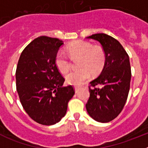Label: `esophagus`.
<instances>
[{
    "mask_svg": "<svg viewBox=\"0 0 148 148\" xmlns=\"http://www.w3.org/2000/svg\"><path fill=\"white\" fill-rule=\"evenodd\" d=\"M75 92H78V87H75Z\"/></svg>",
    "mask_w": 148,
    "mask_h": 148,
    "instance_id": "esophagus-1",
    "label": "esophagus"
}]
</instances>
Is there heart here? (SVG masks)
Returning <instances> with one entry per match:
<instances>
[{"mask_svg":"<svg viewBox=\"0 0 148 148\" xmlns=\"http://www.w3.org/2000/svg\"><path fill=\"white\" fill-rule=\"evenodd\" d=\"M72 59L78 58L77 70L68 73L66 81L75 86L82 85L90 78V75H98L101 72L105 64V53L101 47L92 46L90 42L75 40L66 47ZM55 64L61 73H66L70 68V61L62 51H58L55 58Z\"/></svg>","mask_w":148,"mask_h":148,"instance_id":"1","label":"heart"}]
</instances>
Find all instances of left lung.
I'll list each match as a JSON object with an SVG mask.
<instances>
[{"instance_id": "obj_1", "label": "left lung", "mask_w": 148, "mask_h": 148, "mask_svg": "<svg viewBox=\"0 0 148 148\" xmlns=\"http://www.w3.org/2000/svg\"><path fill=\"white\" fill-rule=\"evenodd\" d=\"M97 40L105 53L106 61L100 75L90 83L87 113L99 122H109L116 118L127 99L131 79L129 56L114 38L104 33L90 35Z\"/></svg>"}]
</instances>
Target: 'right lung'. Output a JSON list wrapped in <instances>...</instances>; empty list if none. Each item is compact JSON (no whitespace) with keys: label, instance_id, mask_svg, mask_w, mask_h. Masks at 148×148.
Returning a JSON list of instances; mask_svg holds the SVG:
<instances>
[{"label":"right lung","instance_id":"obj_1","mask_svg":"<svg viewBox=\"0 0 148 148\" xmlns=\"http://www.w3.org/2000/svg\"><path fill=\"white\" fill-rule=\"evenodd\" d=\"M62 40L40 36L24 48L17 65L16 90L30 118L43 125L61 121L75 94L72 85L63 87L64 78L55 64Z\"/></svg>","mask_w":148,"mask_h":148}]
</instances>
